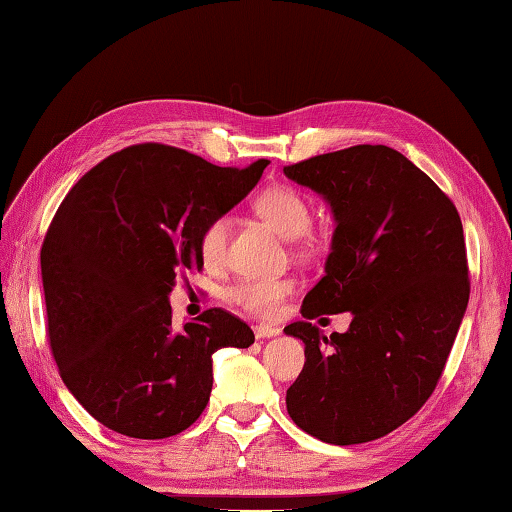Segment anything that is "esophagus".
Returning a JSON list of instances; mask_svg holds the SVG:
<instances>
[{"mask_svg": "<svg viewBox=\"0 0 512 512\" xmlns=\"http://www.w3.org/2000/svg\"><path fill=\"white\" fill-rule=\"evenodd\" d=\"M253 331H255L257 338H273V336H280V333H282V329L273 327V324H255Z\"/></svg>", "mask_w": 512, "mask_h": 512, "instance_id": "esophagus-1", "label": "esophagus"}]
</instances>
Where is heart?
I'll list each match as a JSON object with an SVG mask.
<instances>
[{"mask_svg": "<svg viewBox=\"0 0 512 512\" xmlns=\"http://www.w3.org/2000/svg\"><path fill=\"white\" fill-rule=\"evenodd\" d=\"M255 210L284 239L300 237L302 248L313 246V241L306 237V230L311 228L313 221L311 201L293 185H268L255 197ZM228 235V215H215L203 224L197 241L203 264L221 266L226 262ZM293 288L295 284L288 277H241L228 288V300L257 318H273L280 313Z\"/></svg>", "mask_w": 512, "mask_h": 512, "instance_id": "heart-1", "label": "heart"}]
</instances>
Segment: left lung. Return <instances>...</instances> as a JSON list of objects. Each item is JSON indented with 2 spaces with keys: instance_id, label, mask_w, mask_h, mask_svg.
I'll return each instance as SVG.
<instances>
[{
  "instance_id": "left-lung-1",
  "label": "left lung",
  "mask_w": 512,
  "mask_h": 512,
  "mask_svg": "<svg viewBox=\"0 0 512 512\" xmlns=\"http://www.w3.org/2000/svg\"><path fill=\"white\" fill-rule=\"evenodd\" d=\"M336 217L324 277L306 293L304 369L286 389L297 427L324 443L380 439L432 396L470 297L461 217L439 185L387 145H353L286 165ZM351 310L347 334L310 324Z\"/></svg>"
}]
</instances>
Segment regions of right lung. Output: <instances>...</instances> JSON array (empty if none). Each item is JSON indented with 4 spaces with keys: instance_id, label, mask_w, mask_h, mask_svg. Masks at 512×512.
<instances>
[{
    "instance_id": "obj_1",
    "label": "right lung",
    "mask_w": 512,
    "mask_h": 512,
    "mask_svg": "<svg viewBox=\"0 0 512 512\" xmlns=\"http://www.w3.org/2000/svg\"><path fill=\"white\" fill-rule=\"evenodd\" d=\"M266 165L129 145L60 203L40 250L46 338L64 385L109 430L147 441L188 430L210 401L212 353L255 342L219 306L174 329L167 295L203 268V224L237 206Z\"/></svg>"
}]
</instances>
